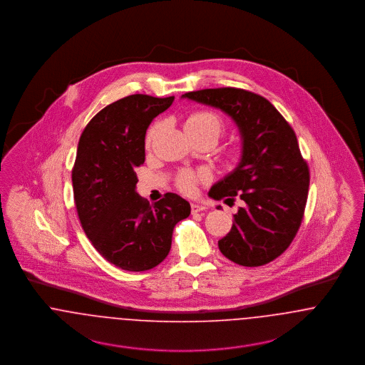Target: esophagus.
<instances>
[{"instance_id":"1","label":"esophagus","mask_w":365,"mask_h":365,"mask_svg":"<svg viewBox=\"0 0 365 365\" xmlns=\"http://www.w3.org/2000/svg\"><path fill=\"white\" fill-rule=\"evenodd\" d=\"M207 207L205 205H202V204H198V202H192L191 204V212L192 213H198V212H202V210H205Z\"/></svg>"}]
</instances>
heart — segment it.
<instances>
[{
    "label": "heart",
    "instance_id": "b5f03b06",
    "mask_svg": "<svg viewBox=\"0 0 365 365\" xmlns=\"http://www.w3.org/2000/svg\"><path fill=\"white\" fill-rule=\"evenodd\" d=\"M186 131L189 133L191 138L201 137V135H213L216 139L220 138V135L225 131V122L223 119L212 112V110H195L190 113L185 122ZM160 130V123H155L146 135V145L150 146L156 138L157 133ZM208 175L205 173H194L185 170L176 178V186L178 189L185 194H194L197 190V185L200 182H207Z\"/></svg>",
    "mask_w": 365,
    "mask_h": 365
}]
</instances>
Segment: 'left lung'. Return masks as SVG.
<instances>
[{"mask_svg":"<svg viewBox=\"0 0 365 365\" xmlns=\"http://www.w3.org/2000/svg\"><path fill=\"white\" fill-rule=\"evenodd\" d=\"M182 97L222 109L242 137L241 163L209 190L213 200L238 195L245 202L219 241L220 252L243 267L275 260L294 240L309 189V167L294 130L268 100L243 88H204Z\"/></svg>","mask_w":365,"mask_h":365,"instance_id":"obj_1","label":"left lung"}]
</instances>
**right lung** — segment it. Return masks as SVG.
<instances>
[{"mask_svg":"<svg viewBox=\"0 0 365 365\" xmlns=\"http://www.w3.org/2000/svg\"><path fill=\"white\" fill-rule=\"evenodd\" d=\"M174 98L133 94L115 101L88 122L78 143L72 187L81 225L105 260L124 271L158 265L170 253L176 223L190 215L178 194L150 205L135 191L146 130Z\"/></svg>","mask_w":365,"mask_h":365,"instance_id":"1","label":"right lung"}]
</instances>
